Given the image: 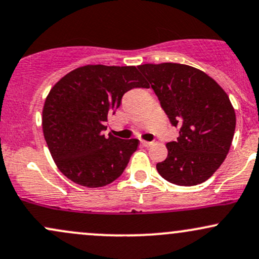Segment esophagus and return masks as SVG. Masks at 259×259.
Listing matches in <instances>:
<instances>
[{
	"label": "esophagus",
	"mask_w": 259,
	"mask_h": 259,
	"mask_svg": "<svg viewBox=\"0 0 259 259\" xmlns=\"http://www.w3.org/2000/svg\"><path fill=\"white\" fill-rule=\"evenodd\" d=\"M141 145L144 147H151L152 146V145H154V142H150V141H144V140H142L141 141Z\"/></svg>",
	"instance_id": "34e87169"
}]
</instances>
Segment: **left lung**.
Returning <instances> with one entry per match:
<instances>
[{"label":"left lung","mask_w":259,"mask_h":259,"mask_svg":"<svg viewBox=\"0 0 259 259\" xmlns=\"http://www.w3.org/2000/svg\"><path fill=\"white\" fill-rule=\"evenodd\" d=\"M158 96L179 138L165 146L168 156L157 163L160 177L180 186L209 179L221 167L233 141L236 115L227 92L206 73L191 65H138Z\"/></svg>","instance_id":"left-lung-1"}]
</instances>
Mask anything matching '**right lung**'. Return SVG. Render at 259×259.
<instances>
[{
  "instance_id": "1",
  "label": "right lung",
  "mask_w": 259,
  "mask_h": 259,
  "mask_svg": "<svg viewBox=\"0 0 259 259\" xmlns=\"http://www.w3.org/2000/svg\"><path fill=\"white\" fill-rule=\"evenodd\" d=\"M134 88H148L135 65L88 64L53 85L45 100L42 130L62 174L86 187L106 186L119 178L138 148V139L109 134L105 121Z\"/></svg>"
}]
</instances>
